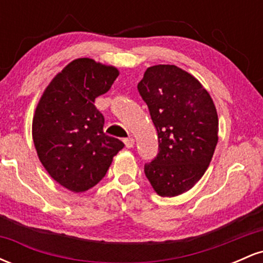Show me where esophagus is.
Listing matches in <instances>:
<instances>
[{"label": "esophagus", "instance_id": "1", "mask_svg": "<svg viewBox=\"0 0 263 263\" xmlns=\"http://www.w3.org/2000/svg\"><path fill=\"white\" fill-rule=\"evenodd\" d=\"M123 143H125L126 148H132V147H134V144H135V140L132 137L125 138V140H123Z\"/></svg>", "mask_w": 263, "mask_h": 263}]
</instances>
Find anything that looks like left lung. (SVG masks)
Returning a JSON list of instances; mask_svg holds the SVG:
<instances>
[{"label": "left lung", "mask_w": 263, "mask_h": 263, "mask_svg": "<svg viewBox=\"0 0 263 263\" xmlns=\"http://www.w3.org/2000/svg\"><path fill=\"white\" fill-rule=\"evenodd\" d=\"M158 134V155L144 174L161 197H177L203 177L218 143L219 120L209 92L176 65H155L137 85Z\"/></svg>", "instance_id": "left-lung-1"}]
</instances>
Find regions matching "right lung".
Returning <instances> with one entry per match:
<instances>
[{"mask_svg": "<svg viewBox=\"0 0 263 263\" xmlns=\"http://www.w3.org/2000/svg\"><path fill=\"white\" fill-rule=\"evenodd\" d=\"M117 77L114 66L73 60L48 85L35 110L32 135L39 159L71 192L96 185L123 148L121 141L104 134L105 119L93 105Z\"/></svg>", "mask_w": 263, "mask_h": 263, "instance_id": "right-lung-1", "label": "right lung"}]
</instances>
